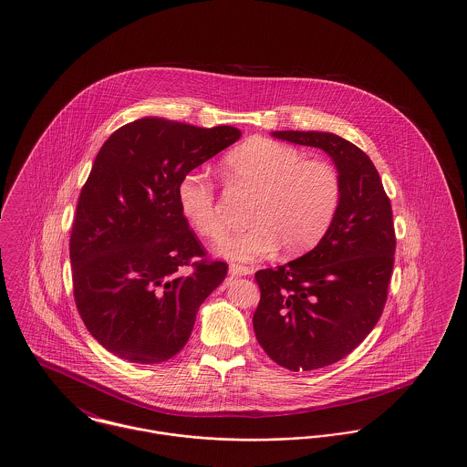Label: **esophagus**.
Returning a JSON list of instances; mask_svg holds the SVG:
<instances>
[{
  "label": "esophagus",
  "instance_id": "34e87169",
  "mask_svg": "<svg viewBox=\"0 0 467 467\" xmlns=\"http://www.w3.org/2000/svg\"><path fill=\"white\" fill-rule=\"evenodd\" d=\"M252 273V269L246 266H240V265H231L229 266V275L231 276H246V275H250Z\"/></svg>",
  "mask_w": 467,
  "mask_h": 467
}]
</instances>
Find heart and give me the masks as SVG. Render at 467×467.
Segmentation results:
<instances>
[{"label":"heart","mask_w":467,"mask_h":467,"mask_svg":"<svg viewBox=\"0 0 467 467\" xmlns=\"http://www.w3.org/2000/svg\"><path fill=\"white\" fill-rule=\"evenodd\" d=\"M227 180L255 194L250 204L252 227L236 233L217 252L231 261L252 263L280 246L297 255L318 244L333 223L341 180L331 162L305 159L296 147L269 138H252L223 157ZM178 208L191 227L210 242L225 234L215 185L198 171L185 173L177 185Z\"/></svg>","instance_id":"b5f03b06"}]
</instances>
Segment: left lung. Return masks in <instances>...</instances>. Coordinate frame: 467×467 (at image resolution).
Wrapping results in <instances>:
<instances>
[{
	"mask_svg": "<svg viewBox=\"0 0 467 467\" xmlns=\"http://www.w3.org/2000/svg\"><path fill=\"white\" fill-rule=\"evenodd\" d=\"M273 136L322 149L341 180L336 215L318 244L255 273L259 345L290 371H311L348 356L381 317L396 252L392 206L373 161L348 140L318 131Z\"/></svg>",
	"mask_w": 467,
	"mask_h": 467,
	"instance_id": "obj_1",
	"label": "left lung"
}]
</instances>
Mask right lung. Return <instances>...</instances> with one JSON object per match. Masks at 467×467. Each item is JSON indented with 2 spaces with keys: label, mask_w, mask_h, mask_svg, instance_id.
Here are the masks:
<instances>
[{
  "label": "right lung",
  "mask_w": 467,
  "mask_h": 467,
  "mask_svg": "<svg viewBox=\"0 0 467 467\" xmlns=\"http://www.w3.org/2000/svg\"><path fill=\"white\" fill-rule=\"evenodd\" d=\"M242 131L159 117L119 128L94 159L69 238L73 296L92 337L138 364L185 347L227 265L206 259L178 208L177 185Z\"/></svg>",
  "instance_id": "obj_1"
}]
</instances>
